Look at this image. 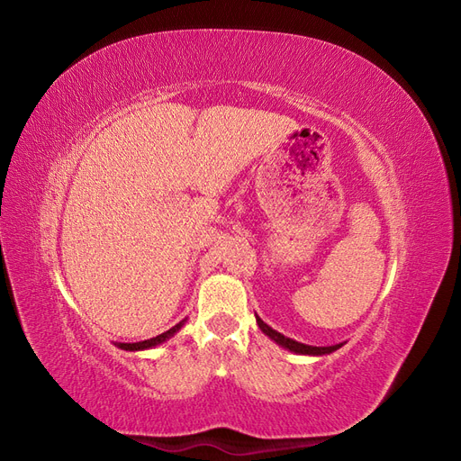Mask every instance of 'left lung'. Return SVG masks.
Wrapping results in <instances>:
<instances>
[{
  "label": "left lung",
  "instance_id": "1",
  "mask_svg": "<svg viewBox=\"0 0 461 461\" xmlns=\"http://www.w3.org/2000/svg\"><path fill=\"white\" fill-rule=\"evenodd\" d=\"M256 319H258V325H259V329H261L265 334H267L269 339H273L276 344L285 346L286 350H290V352H296V354H308V356H323V354H330V352H334V350H339V348H340V344H337V346H308V344L296 342V340H292V339H286L285 334L276 332V330H275V329H271L269 325H265L259 317H256Z\"/></svg>",
  "mask_w": 461,
  "mask_h": 461
}]
</instances>
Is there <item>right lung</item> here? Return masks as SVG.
Here are the masks:
<instances>
[{
  "label": "right lung",
  "instance_id": "obj_1",
  "mask_svg": "<svg viewBox=\"0 0 461 461\" xmlns=\"http://www.w3.org/2000/svg\"><path fill=\"white\" fill-rule=\"evenodd\" d=\"M185 325V321H180L178 325H175L173 329H169V330H165V332H161V334H158V337H153V339H149V340H142V342H132V344H117L119 348H122V350H131V352H136V350H146V348H153V346H158V344H161V342H165L167 339H171L173 334Z\"/></svg>",
  "mask_w": 461,
  "mask_h": 461
}]
</instances>
